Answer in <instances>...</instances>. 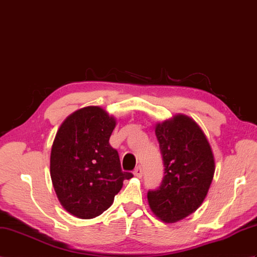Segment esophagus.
I'll use <instances>...</instances> for the list:
<instances>
[{"instance_id": "obj_1", "label": "esophagus", "mask_w": 257, "mask_h": 257, "mask_svg": "<svg viewBox=\"0 0 257 257\" xmlns=\"http://www.w3.org/2000/svg\"><path fill=\"white\" fill-rule=\"evenodd\" d=\"M134 175H135L136 177H138V178H141V177H142V169L140 168V166H138V168H137V169L134 171Z\"/></svg>"}]
</instances>
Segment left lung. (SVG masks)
<instances>
[{"mask_svg":"<svg viewBox=\"0 0 257 257\" xmlns=\"http://www.w3.org/2000/svg\"><path fill=\"white\" fill-rule=\"evenodd\" d=\"M154 129L165 175L158 189L149 190L148 202L161 221L174 223L204 202L216 170L214 157L204 131L186 115L158 122Z\"/></svg>","mask_w":257,"mask_h":257,"instance_id":"8db88e82","label":"left lung"}]
</instances>
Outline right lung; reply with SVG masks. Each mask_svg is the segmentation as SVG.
Returning a JSON list of instances; mask_svg holds the SVG:
<instances>
[{"mask_svg":"<svg viewBox=\"0 0 257 257\" xmlns=\"http://www.w3.org/2000/svg\"><path fill=\"white\" fill-rule=\"evenodd\" d=\"M117 119L99 106L77 109L64 119L53 140L50 176L61 206L72 216L93 219L112 205L123 181L118 152L109 145Z\"/></svg>","mask_w":257,"mask_h":257,"instance_id":"1","label":"right lung"}]
</instances>
